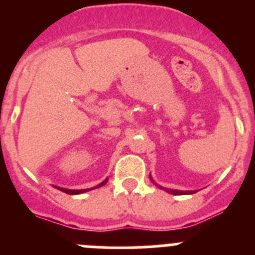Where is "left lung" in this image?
<instances>
[{
    "label": "left lung",
    "mask_w": 255,
    "mask_h": 255,
    "mask_svg": "<svg viewBox=\"0 0 255 255\" xmlns=\"http://www.w3.org/2000/svg\"><path fill=\"white\" fill-rule=\"evenodd\" d=\"M149 179H150V181H152L155 186H158L159 189H162V190H164V191H167V193H170V194H173V195H184V194H194V193H197V191H195V190L184 191V190H175V189H167V188H163V186L158 185V184H157V182H155L154 180L152 179V176H149Z\"/></svg>",
    "instance_id": "1"
}]
</instances>
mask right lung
I'll return each instance as SVG.
<instances>
[{
  "label": "right lung",
  "mask_w": 255,
  "mask_h": 255,
  "mask_svg": "<svg viewBox=\"0 0 255 255\" xmlns=\"http://www.w3.org/2000/svg\"><path fill=\"white\" fill-rule=\"evenodd\" d=\"M108 181V179H106L105 181H102L101 184H98L97 186H94V188H91V189H82V190H73V189H65V188H60V186H55L53 185V188L58 189V190L64 191V193H66V194H82V193H85V191H89V190H93V189H97V188H101V186H103L106 184V182Z\"/></svg>",
  "instance_id": "1"
}]
</instances>
